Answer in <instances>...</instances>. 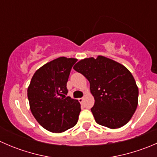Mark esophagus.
I'll use <instances>...</instances> for the list:
<instances>
[{
    "label": "esophagus",
    "instance_id": "34e87169",
    "mask_svg": "<svg viewBox=\"0 0 157 157\" xmlns=\"http://www.w3.org/2000/svg\"><path fill=\"white\" fill-rule=\"evenodd\" d=\"M83 98H80V99H79V102H80V104H82L83 103Z\"/></svg>",
    "mask_w": 157,
    "mask_h": 157
}]
</instances>
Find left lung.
I'll list each match as a JSON object with an SVG mask.
<instances>
[{"mask_svg": "<svg viewBox=\"0 0 157 157\" xmlns=\"http://www.w3.org/2000/svg\"><path fill=\"white\" fill-rule=\"evenodd\" d=\"M74 69L90 82L95 99L91 112L96 123L111 129L125 125L138 104V87L131 73L102 55L80 60Z\"/></svg>", "mask_w": 157, "mask_h": 157, "instance_id": "1", "label": "left lung"}]
</instances>
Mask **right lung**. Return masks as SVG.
Listing matches in <instances>:
<instances>
[{
  "instance_id": "1",
  "label": "right lung",
  "mask_w": 157,
  "mask_h": 157,
  "mask_svg": "<svg viewBox=\"0 0 157 157\" xmlns=\"http://www.w3.org/2000/svg\"><path fill=\"white\" fill-rule=\"evenodd\" d=\"M76 58L60 57L35 72L27 90L30 110L47 131L61 133L75 126L80 104L67 94V82Z\"/></svg>"
}]
</instances>
